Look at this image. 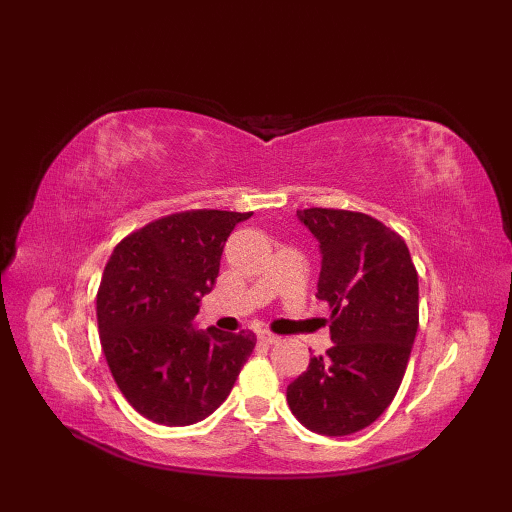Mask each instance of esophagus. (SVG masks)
I'll return each instance as SVG.
<instances>
[{
    "instance_id": "obj_1",
    "label": "esophagus",
    "mask_w": 512,
    "mask_h": 512,
    "mask_svg": "<svg viewBox=\"0 0 512 512\" xmlns=\"http://www.w3.org/2000/svg\"><path fill=\"white\" fill-rule=\"evenodd\" d=\"M259 341L266 343V345H275V343L281 341V336H275V334H270V332H262V334H259Z\"/></svg>"
}]
</instances>
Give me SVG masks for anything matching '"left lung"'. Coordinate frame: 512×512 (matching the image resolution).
Listing matches in <instances>:
<instances>
[{
    "label": "left lung",
    "instance_id": "obj_1",
    "mask_svg": "<svg viewBox=\"0 0 512 512\" xmlns=\"http://www.w3.org/2000/svg\"><path fill=\"white\" fill-rule=\"evenodd\" d=\"M319 242L317 297L332 347L286 389L290 411L321 436H350L383 416L418 332V273L398 233L365 213L297 211Z\"/></svg>",
    "mask_w": 512,
    "mask_h": 512
}]
</instances>
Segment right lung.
Masks as SVG:
<instances>
[{
    "mask_svg": "<svg viewBox=\"0 0 512 512\" xmlns=\"http://www.w3.org/2000/svg\"><path fill=\"white\" fill-rule=\"evenodd\" d=\"M253 213H173L127 235L105 266L96 319L118 389L167 427L200 422L231 394L255 334L198 330L233 228Z\"/></svg>",
    "mask_w": 512,
    "mask_h": 512,
    "instance_id": "add662e5",
    "label": "right lung"
}]
</instances>
